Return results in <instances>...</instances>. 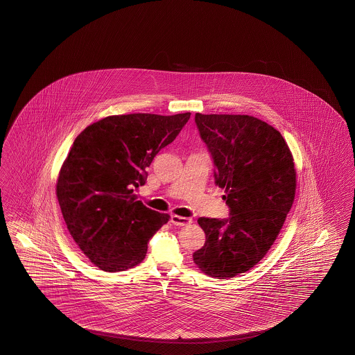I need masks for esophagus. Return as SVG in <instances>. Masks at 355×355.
<instances>
[{"label": "esophagus", "mask_w": 355, "mask_h": 355, "mask_svg": "<svg viewBox=\"0 0 355 355\" xmlns=\"http://www.w3.org/2000/svg\"><path fill=\"white\" fill-rule=\"evenodd\" d=\"M191 218H187V217H182V216L172 215L171 217V223L173 225L175 226H186L189 224H191Z\"/></svg>", "instance_id": "esophagus-1"}]
</instances>
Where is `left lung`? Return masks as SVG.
<instances>
[{"label": "left lung", "instance_id": "left-lung-1", "mask_svg": "<svg viewBox=\"0 0 355 355\" xmlns=\"http://www.w3.org/2000/svg\"><path fill=\"white\" fill-rule=\"evenodd\" d=\"M195 122L230 217L198 220L205 243L193 263L211 277L230 279L257 266L279 236L295 196L294 159L279 130L257 117L196 113Z\"/></svg>", "mask_w": 355, "mask_h": 355}]
</instances>
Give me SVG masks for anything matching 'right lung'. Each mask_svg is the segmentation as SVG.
<instances>
[{
	"label": "right lung",
	"mask_w": 355,
	"mask_h": 355,
	"mask_svg": "<svg viewBox=\"0 0 355 355\" xmlns=\"http://www.w3.org/2000/svg\"><path fill=\"white\" fill-rule=\"evenodd\" d=\"M191 113L109 116L76 137L57 178L55 193L69 233L97 268L119 272L146 258L147 243L171 216L137 200L159 150L171 144Z\"/></svg>",
	"instance_id": "add662e5"
}]
</instances>
